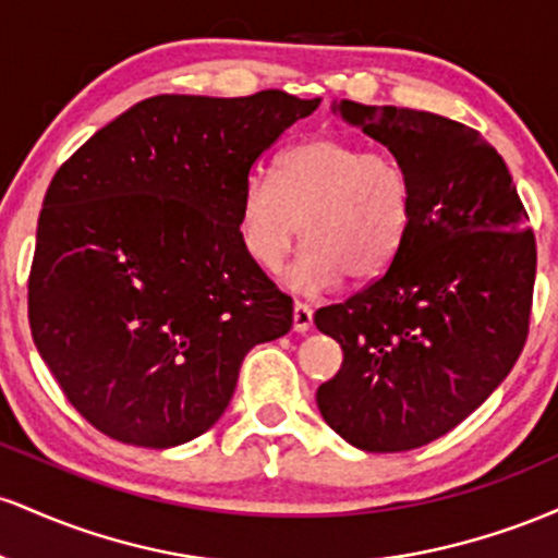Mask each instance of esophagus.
<instances>
[{
  "label": "esophagus",
  "instance_id": "esophagus-1",
  "mask_svg": "<svg viewBox=\"0 0 558 558\" xmlns=\"http://www.w3.org/2000/svg\"><path fill=\"white\" fill-rule=\"evenodd\" d=\"M293 330H312V306L304 304V301H296V304H293Z\"/></svg>",
  "mask_w": 558,
  "mask_h": 558
}]
</instances>
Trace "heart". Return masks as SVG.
I'll return each instance as SVG.
<instances>
[{"label":"heart","instance_id":"1","mask_svg":"<svg viewBox=\"0 0 558 558\" xmlns=\"http://www.w3.org/2000/svg\"><path fill=\"white\" fill-rule=\"evenodd\" d=\"M414 215V183L386 149L315 136L286 149L275 175L254 170L239 198V239L265 272L283 265L301 222L304 248L288 267L296 291L369 280L399 257Z\"/></svg>","mask_w":558,"mask_h":558}]
</instances>
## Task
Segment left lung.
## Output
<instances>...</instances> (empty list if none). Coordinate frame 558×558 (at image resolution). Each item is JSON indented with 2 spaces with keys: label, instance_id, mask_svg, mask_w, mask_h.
<instances>
[{
  "label": "left lung",
  "instance_id": "8db88e82",
  "mask_svg": "<svg viewBox=\"0 0 558 558\" xmlns=\"http://www.w3.org/2000/svg\"><path fill=\"white\" fill-rule=\"evenodd\" d=\"M336 110L401 157L414 215L380 278L317 310V330L343 349L317 407L362 451H412L470 417L520 360L535 235L506 162L475 128L407 107L343 99Z\"/></svg>",
  "mask_w": 558,
  "mask_h": 558
}]
</instances>
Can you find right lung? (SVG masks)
I'll use <instances>...</instances> for the list:
<instances>
[{
  "label": "right lung",
  "instance_id": "add662e5",
  "mask_svg": "<svg viewBox=\"0 0 558 558\" xmlns=\"http://www.w3.org/2000/svg\"><path fill=\"white\" fill-rule=\"evenodd\" d=\"M317 105L278 88L151 96L54 172L28 319L96 430L144 448L194 440L228 409L243 356L291 330V296L241 246L239 198L254 162Z\"/></svg>",
  "mask_w": 558,
  "mask_h": 558
}]
</instances>
